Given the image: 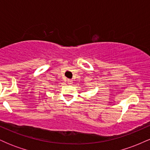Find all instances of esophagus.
<instances>
[{
    "instance_id": "esophagus-1",
    "label": "esophagus",
    "mask_w": 150,
    "mask_h": 150,
    "mask_svg": "<svg viewBox=\"0 0 150 150\" xmlns=\"http://www.w3.org/2000/svg\"><path fill=\"white\" fill-rule=\"evenodd\" d=\"M73 82V81H72L71 80H68V83L69 84V85H71V84L73 83V82Z\"/></svg>"
}]
</instances>
